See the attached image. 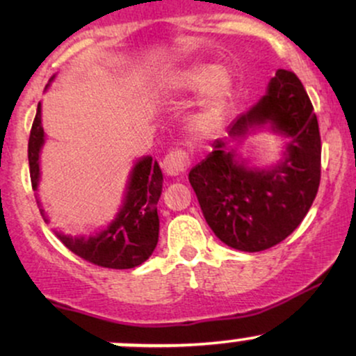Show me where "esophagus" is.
<instances>
[{"label": "esophagus", "instance_id": "esophagus-1", "mask_svg": "<svg viewBox=\"0 0 356 356\" xmlns=\"http://www.w3.org/2000/svg\"><path fill=\"white\" fill-rule=\"evenodd\" d=\"M191 157L186 150L175 149L169 152L162 161V169L165 170L167 175H181L189 169Z\"/></svg>", "mask_w": 356, "mask_h": 356}]
</instances>
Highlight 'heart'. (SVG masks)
Instances as JSON below:
<instances>
[{
    "label": "heart",
    "instance_id": "1",
    "mask_svg": "<svg viewBox=\"0 0 356 356\" xmlns=\"http://www.w3.org/2000/svg\"><path fill=\"white\" fill-rule=\"evenodd\" d=\"M211 79V72L207 68H195V70L186 72L175 80V88L195 90L201 88L207 80ZM227 93H229V83L222 75H218L211 80L204 92L201 108L192 117V125L199 130H211L219 122L224 105H226Z\"/></svg>",
    "mask_w": 356,
    "mask_h": 356
}]
</instances>
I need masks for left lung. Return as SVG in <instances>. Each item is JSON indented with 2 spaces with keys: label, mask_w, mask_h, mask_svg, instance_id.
Listing matches in <instances>:
<instances>
[{
  "label": "left lung",
  "mask_w": 356,
  "mask_h": 356,
  "mask_svg": "<svg viewBox=\"0 0 356 356\" xmlns=\"http://www.w3.org/2000/svg\"><path fill=\"white\" fill-rule=\"evenodd\" d=\"M271 124L291 138L288 157L268 170L238 164L227 142L189 172L206 222L229 248L246 252L269 249L301 224L316 197L321 179V138L312 100L300 79L280 70L268 95L231 125L232 142L251 125Z\"/></svg>",
  "instance_id": "left-lung-1"
}]
</instances>
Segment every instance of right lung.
<instances>
[{"instance_id": "obj_1", "label": "right lung", "mask_w": 356, "mask_h": 356, "mask_svg": "<svg viewBox=\"0 0 356 356\" xmlns=\"http://www.w3.org/2000/svg\"><path fill=\"white\" fill-rule=\"evenodd\" d=\"M43 145L42 107L36 108L28 140L31 187L36 191L40 179V149ZM162 194V172L152 157L138 161L134 167L129 191L120 214L105 231L92 238H58L72 252L102 268L129 269L144 263L159 241L157 202ZM43 212V209H40Z\"/></svg>"}]
</instances>
